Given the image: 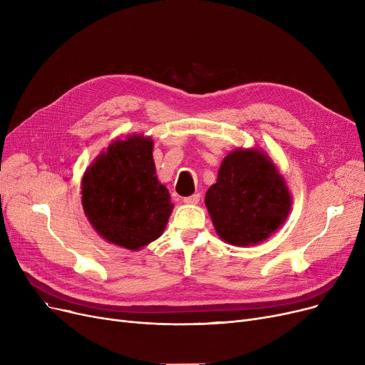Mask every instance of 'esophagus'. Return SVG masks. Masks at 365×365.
I'll list each match as a JSON object with an SVG mask.
<instances>
[{
    "label": "esophagus",
    "mask_w": 365,
    "mask_h": 365,
    "mask_svg": "<svg viewBox=\"0 0 365 365\" xmlns=\"http://www.w3.org/2000/svg\"><path fill=\"white\" fill-rule=\"evenodd\" d=\"M200 198H201L200 194H194V195L185 197V198H183V202H186V204H197V202H200Z\"/></svg>",
    "instance_id": "obj_1"
}]
</instances>
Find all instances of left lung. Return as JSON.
<instances>
[{
  "label": "left lung",
  "instance_id": "1",
  "mask_svg": "<svg viewBox=\"0 0 365 365\" xmlns=\"http://www.w3.org/2000/svg\"><path fill=\"white\" fill-rule=\"evenodd\" d=\"M205 205L223 241L253 245L284 223L292 197L275 164L263 152L237 149L225 157L217 182L205 194Z\"/></svg>",
  "mask_w": 365,
  "mask_h": 365
}]
</instances>
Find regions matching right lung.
Returning a JSON list of instances; mask_svg holds the SVG:
<instances>
[{
    "label": "right lung",
    "mask_w": 365,
    "mask_h": 365,
    "mask_svg": "<svg viewBox=\"0 0 365 365\" xmlns=\"http://www.w3.org/2000/svg\"><path fill=\"white\" fill-rule=\"evenodd\" d=\"M153 142L128 136L109 145L83 178L84 212L106 241L128 250L161 237L171 215L168 190L155 176Z\"/></svg>",
    "instance_id": "obj_1"
}]
</instances>
